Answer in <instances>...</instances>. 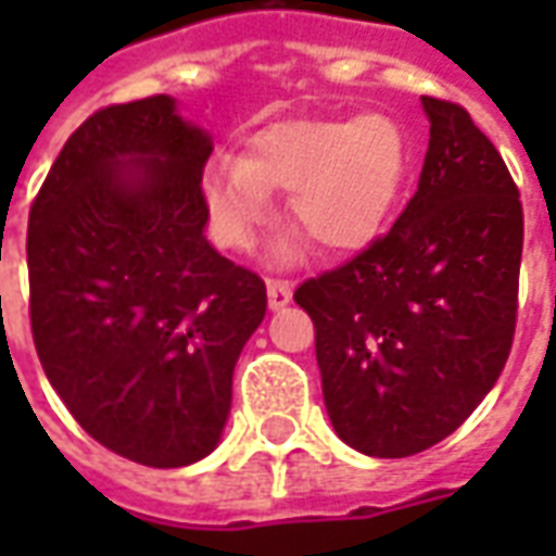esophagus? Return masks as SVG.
I'll use <instances>...</instances> for the list:
<instances>
[{"mask_svg": "<svg viewBox=\"0 0 556 556\" xmlns=\"http://www.w3.org/2000/svg\"><path fill=\"white\" fill-rule=\"evenodd\" d=\"M289 301H291L289 279H267V303H270V309H282Z\"/></svg>", "mask_w": 556, "mask_h": 556, "instance_id": "esophagus-1", "label": "esophagus"}]
</instances>
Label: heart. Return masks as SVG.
Instances as JSON below:
<instances>
[{"instance_id":"obj_1","label":"heart","mask_w":556,"mask_h":556,"mask_svg":"<svg viewBox=\"0 0 556 556\" xmlns=\"http://www.w3.org/2000/svg\"><path fill=\"white\" fill-rule=\"evenodd\" d=\"M408 172V137L387 115L294 118L258 130L241 163L205 172L207 217L223 247L243 250L286 193V214L325 253L361 250L381 231Z\"/></svg>"}]
</instances>
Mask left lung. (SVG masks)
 <instances>
[{
  "label": "left lung",
  "instance_id": "left-lung-1",
  "mask_svg": "<svg viewBox=\"0 0 556 556\" xmlns=\"http://www.w3.org/2000/svg\"><path fill=\"white\" fill-rule=\"evenodd\" d=\"M429 151L387 235L294 291L330 422L375 458L422 453L501 378L518 318L525 211L465 106L422 98Z\"/></svg>",
  "mask_w": 556,
  "mask_h": 556
}]
</instances>
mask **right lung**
Instances as JSON below:
<instances>
[{
    "label": "right lung",
    "instance_id": "1",
    "mask_svg": "<svg viewBox=\"0 0 556 556\" xmlns=\"http://www.w3.org/2000/svg\"><path fill=\"white\" fill-rule=\"evenodd\" d=\"M211 151L169 94L113 103L67 137L29 207L38 361L79 426L137 465L217 446L267 309L262 277L205 241Z\"/></svg>",
    "mask_w": 556,
    "mask_h": 556
}]
</instances>
